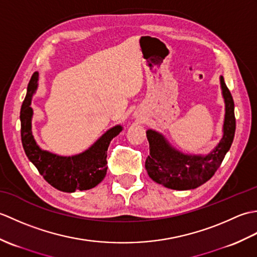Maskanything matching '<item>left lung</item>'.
<instances>
[{
	"mask_svg": "<svg viewBox=\"0 0 257 257\" xmlns=\"http://www.w3.org/2000/svg\"><path fill=\"white\" fill-rule=\"evenodd\" d=\"M221 86L225 101V119L223 138L210 155L189 156L173 149L167 140L154 130L147 132L150 146V156L145 163L146 170L155 182L173 190H190L200 187L210 180L220 168L226 152L230 150L235 135L234 101L221 76Z\"/></svg>",
	"mask_w": 257,
	"mask_h": 257,
	"instance_id": "1",
	"label": "left lung"
}]
</instances>
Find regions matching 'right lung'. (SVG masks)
Returning <instances> with one entry per match:
<instances>
[{"instance_id": "1", "label": "right lung", "mask_w": 257, "mask_h": 257, "mask_svg": "<svg viewBox=\"0 0 257 257\" xmlns=\"http://www.w3.org/2000/svg\"><path fill=\"white\" fill-rule=\"evenodd\" d=\"M38 74L32 75L21 108V138L25 154L46 181L63 192L89 190L99 184L107 173V150L112 138L121 132L116 125L103 134L88 150L77 156L59 157L40 149L32 135L31 99L37 87Z\"/></svg>"}]
</instances>
